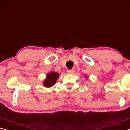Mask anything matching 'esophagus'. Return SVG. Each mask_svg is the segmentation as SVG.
Returning a JSON list of instances; mask_svg holds the SVG:
<instances>
[{"mask_svg":"<svg viewBox=\"0 0 130 130\" xmlns=\"http://www.w3.org/2000/svg\"><path fill=\"white\" fill-rule=\"evenodd\" d=\"M67 73H73L75 72V69H69L67 70Z\"/></svg>","mask_w":130,"mask_h":130,"instance_id":"1","label":"esophagus"}]
</instances>
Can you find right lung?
<instances>
[{
	"instance_id": "right-lung-1",
	"label": "right lung",
	"mask_w": 130,
	"mask_h": 130,
	"mask_svg": "<svg viewBox=\"0 0 130 130\" xmlns=\"http://www.w3.org/2000/svg\"><path fill=\"white\" fill-rule=\"evenodd\" d=\"M59 74L56 72H51L47 74L46 79L43 83L44 86L46 87H50L56 83V81L58 78Z\"/></svg>"
}]
</instances>
